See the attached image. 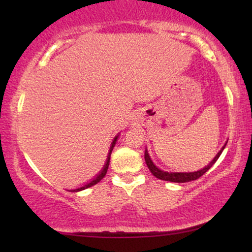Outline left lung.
Instances as JSON below:
<instances>
[{"label":"left lung","mask_w":252,"mask_h":252,"mask_svg":"<svg viewBox=\"0 0 252 252\" xmlns=\"http://www.w3.org/2000/svg\"><path fill=\"white\" fill-rule=\"evenodd\" d=\"M226 144H227V142L223 144L221 149H220L218 151V154L216 155V157L213 158V159L210 161V163L206 165V166H204L198 171H195V172H167V171L160 170V168L157 167L156 165L154 164V161L151 160V158L149 156V154H148L147 149H146V153H144V159H146L147 166L149 167V170H150L151 173L154 174V177H156L157 179H160V180H164V181L184 184V182H189V181L196 180V179L201 178L202 175L205 173V172H208L210 168L212 167V165L215 164L217 160H218V158L220 157V155H221L222 150L225 149Z\"/></svg>","instance_id":"left-lung-1"}]
</instances>
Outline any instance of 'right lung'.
Masks as SVG:
<instances>
[{"label": "right lung", "mask_w": 252, "mask_h": 252, "mask_svg": "<svg viewBox=\"0 0 252 252\" xmlns=\"http://www.w3.org/2000/svg\"><path fill=\"white\" fill-rule=\"evenodd\" d=\"M118 137H119V134H118V135H116L115 139L112 140V143H111V146H110V150H109V154H108V158H106V161H105L104 166H103V168L101 170V172H99V173L96 175V177L93 178L91 181L86 182V184L82 186V187H79V188H75V189H70V191H81V190H84V189H87L89 187H92V186L96 185V184H97V182L101 181L102 179L105 177L106 172H108V168H109V164H110V156H111L113 147H115V144L117 142V140H118Z\"/></svg>", "instance_id": "right-lung-1"}]
</instances>
